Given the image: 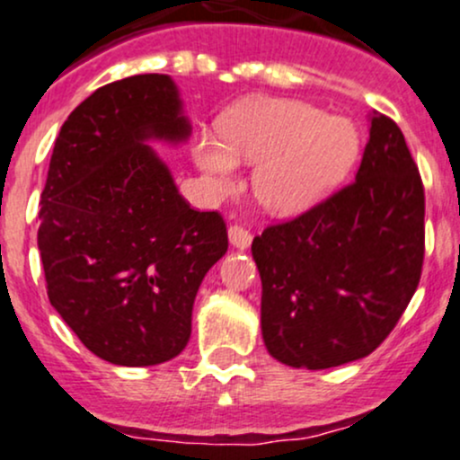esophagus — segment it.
<instances>
[{
	"instance_id": "34e87169",
	"label": "esophagus",
	"mask_w": 460,
	"mask_h": 460,
	"mask_svg": "<svg viewBox=\"0 0 460 460\" xmlns=\"http://www.w3.org/2000/svg\"><path fill=\"white\" fill-rule=\"evenodd\" d=\"M229 242H231V246L237 248V251H246V248L251 246L252 235L248 234L246 229H242V226L234 225V226H229Z\"/></svg>"
}]
</instances>
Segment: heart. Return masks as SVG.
Wrapping results in <instances>:
<instances>
[{
	"label": "heart",
	"mask_w": 460,
	"mask_h": 460,
	"mask_svg": "<svg viewBox=\"0 0 460 460\" xmlns=\"http://www.w3.org/2000/svg\"><path fill=\"white\" fill-rule=\"evenodd\" d=\"M361 151L357 125L292 99H255L203 131L194 162L220 192L234 188L242 161L257 162L255 197L266 209L294 216L318 205L344 181Z\"/></svg>",
	"instance_id": "heart-1"
}]
</instances>
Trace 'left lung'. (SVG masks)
Segmentation results:
<instances>
[{
  "instance_id": "obj_1",
  "label": "left lung",
  "mask_w": 460,
  "mask_h": 460,
  "mask_svg": "<svg viewBox=\"0 0 460 460\" xmlns=\"http://www.w3.org/2000/svg\"><path fill=\"white\" fill-rule=\"evenodd\" d=\"M261 335L289 367L326 369L383 344L420 283L424 186L402 131L369 114L355 181L252 240Z\"/></svg>"
}]
</instances>
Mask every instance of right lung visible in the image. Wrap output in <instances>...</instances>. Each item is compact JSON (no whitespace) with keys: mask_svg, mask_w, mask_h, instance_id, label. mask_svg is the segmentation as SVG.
<instances>
[{"mask_svg":"<svg viewBox=\"0 0 460 460\" xmlns=\"http://www.w3.org/2000/svg\"><path fill=\"white\" fill-rule=\"evenodd\" d=\"M190 134L177 84L146 73L94 91L56 138L39 212L47 296L114 366L186 348L200 283L229 246L223 216L190 208L149 145Z\"/></svg>","mask_w":460,"mask_h":460,"instance_id":"right-lung-1","label":"right lung"}]
</instances>
